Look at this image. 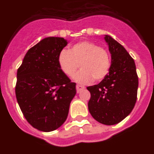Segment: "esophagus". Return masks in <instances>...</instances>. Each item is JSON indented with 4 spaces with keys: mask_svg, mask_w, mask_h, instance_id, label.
<instances>
[{
    "mask_svg": "<svg viewBox=\"0 0 154 154\" xmlns=\"http://www.w3.org/2000/svg\"><path fill=\"white\" fill-rule=\"evenodd\" d=\"M76 88H77V92L80 93L82 90L85 89V87H84V86H81V85H77V86H76Z\"/></svg>",
    "mask_w": 154,
    "mask_h": 154,
    "instance_id": "esophagus-1",
    "label": "esophagus"
}]
</instances>
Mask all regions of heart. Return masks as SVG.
<instances>
[{
    "label": "heart",
    "mask_w": 154,
    "mask_h": 154,
    "mask_svg": "<svg viewBox=\"0 0 154 154\" xmlns=\"http://www.w3.org/2000/svg\"><path fill=\"white\" fill-rule=\"evenodd\" d=\"M58 63L63 73L69 77L76 73L79 64L81 69L73 79L77 83L87 84L92 79L101 81L106 77L110 68V57L105 48L85 41L72 45L68 51H62Z\"/></svg>",
    "instance_id": "b5f03b06"
}]
</instances>
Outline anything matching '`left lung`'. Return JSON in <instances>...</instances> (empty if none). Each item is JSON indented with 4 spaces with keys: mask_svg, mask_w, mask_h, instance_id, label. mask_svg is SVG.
Here are the masks:
<instances>
[{
    "mask_svg": "<svg viewBox=\"0 0 154 154\" xmlns=\"http://www.w3.org/2000/svg\"><path fill=\"white\" fill-rule=\"evenodd\" d=\"M111 55L109 73L99 85L89 86L88 110L99 123L118 124L128 117L137 99L139 78L134 59L113 37L105 35Z\"/></svg>",
    "mask_w": 154,
    "mask_h": 154,
    "instance_id": "1",
    "label": "left lung"
}]
</instances>
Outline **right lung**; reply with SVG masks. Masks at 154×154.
I'll return each instance as SVG.
<instances>
[{
	"label": "right lung",
	"instance_id": "right-lung-1",
	"mask_svg": "<svg viewBox=\"0 0 154 154\" xmlns=\"http://www.w3.org/2000/svg\"><path fill=\"white\" fill-rule=\"evenodd\" d=\"M68 41L48 37L31 48L17 71L15 95L26 121L45 132L66 121L76 84L59 68L58 58Z\"/></svg>",
	"mask_w": 154,
	"mask_h": 154
}]
</instances>
